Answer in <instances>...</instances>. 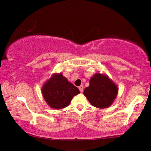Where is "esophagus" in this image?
Returning a JSON list of instances; mask_svg holds the SVG:
<instances>
[{"label":"esophagus","mask_w":151,"mask_h":151,"mask_svg":"<svg viewBox=\"0 0 151 151\" xmlns=\"http://www.w3.org/2000/svg\"><path fill=\"white\" fill-rule=\"evenodd\" d=\"M78 88H79V91H80V92L81 93H83V85H81L79 87H78Z\"/></svg>","instance_id":"esophagus-1"}]
</instances>
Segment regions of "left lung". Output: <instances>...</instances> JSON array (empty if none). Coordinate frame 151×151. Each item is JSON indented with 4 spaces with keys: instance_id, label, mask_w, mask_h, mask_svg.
<instances>
[{
    "instance_id": "left-lung-1",
    "label": "left lung",
    "mask_w": 151,
    "mask_h": 151,
    "mask_svg": "<svg viewBox=\"0 0 151 151\" xmlns=\"http://www.w3.org/2000/svg\"><path fill=\"white\" fill-rule=\"evenodd\" d=\"M118 93V86L106 74L96 73L89 81L84 95L93 106L104 109L113 104Z\"/></svg>"
}]
</instances>
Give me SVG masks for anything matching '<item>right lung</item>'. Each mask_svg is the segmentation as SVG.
Instances as JSON below:
<instances>
[{
	"instance_id": "right-lung-1",
	"label": "right lung",
	"mask_w": 151,
	"mask_h": 151,
	"mask_svg": "<svg viewBox=\"0 0 151 151\" xmlns=\"http://www.w3.org/2000/svg\"><path fill=\"white\" fill-rule=\"evenodd\" d=\"M42 93L49 107L60 109L68 106L80 91L60 73L53 74L43 85Z\"/></svg>"
}]
</instances>
